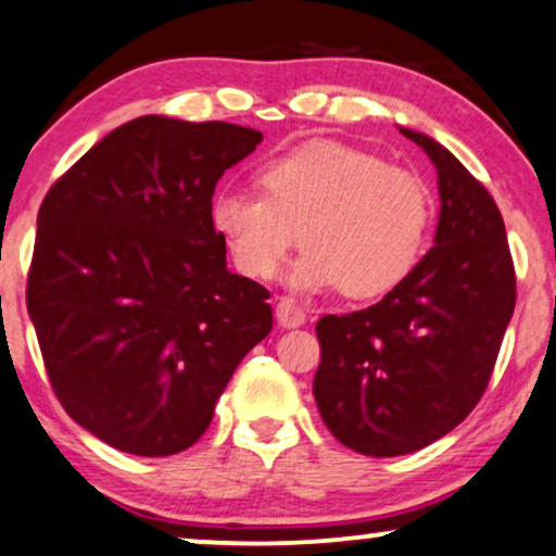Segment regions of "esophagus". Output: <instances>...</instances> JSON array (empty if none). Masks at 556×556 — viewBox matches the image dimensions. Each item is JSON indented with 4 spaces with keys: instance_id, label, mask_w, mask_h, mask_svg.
<instances>
[{
    "instance_id": "1",
    "label": "esophagus",
    "mask_w": 556,
    "mask_h": 556,
    "mask_svg": "<svg viewBox=\"0 0 556 556\" xmlns=\"http://www.w3.org/2000/svg\"><path fill=\"white\" fill-rule=\"evenodd\" d=\"M276 317L280 321V327H289V330H293V327L304 325L306 312L301 309L296 301L283 296V299H278V304H276Z\"/></svg>"
}]
</instances>
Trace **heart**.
I'll return each mask as SVG.
<instances>
[{"label": "heart", "instance_id": "1", "mask_svg": "<svg viewBox=\"0 0 556 556\" xmlns=\"http://www.w3.org/2000/svg\"><path fill=\"white\" fill-rule=\"evenodd\" d=\"M260 195L224 190L211 222L244 276L267 280L301 242L291 289L351 299L392 291L425 250L433 201L420 175L371 152L314 141L257 169Z\"/></svg>", "mask_w": 556, "mask_h": 556}]
</instances>
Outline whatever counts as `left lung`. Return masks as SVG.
<instances>
[{
    "label": "left lung",
    "instance_id": "left-lung-1",
    "mask_svg": "<svg viewBox=\"0 0 556 556\" xmlns=\"http://www.w3.org/2000/svg\"><path fill=\"white\" fill-rule=\"evenodd\" d=\"M400 131L435 164V242L379 304L317 321L314 400L330 433L363 456L413 454L451 433L482 400L516 309L488 188L435 139Z\"/></svg>",
    "mask_w": 556,
    "mask_h": 556
}]
</instances>
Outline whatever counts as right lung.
<instances>
[{
    "label": "right lung",
    "mask_w": 556,
    "mask_h": 556,
    "mask_svg": "<svg viewBox=\"0 0 556 556\" xmlns=\"http://www.w3.org/2000/svg\"><path fill=\"white\" fill-rule=\"evenodd\" d=\"M260 141L235 123L141 115L43 198L27 314L59 402L113 448H190L270 332V293L226 270L211 222L216 182Z\"/></svg>",
    "instance_id": "right-lung-1"
}]
</instances>
